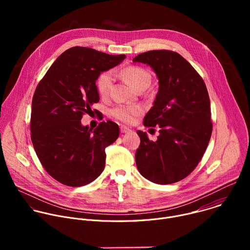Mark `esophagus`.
<instances>
[{"instance_id": "esophagus-1", "label": "esophagus", "mask_w": 250, "mask_h": 250, "mask_svg": "<svg viewBox=\"0 0 250 250\" xmlns=\"http://www.w3.org/2000/svg\"><path fill=\"white\" fill-rule=\"evenodd\" d=\"M120 129H121V132H123V133H126V132L130 131V129L127 126H125V125H121Z\"/></svg>"}]
</instances>
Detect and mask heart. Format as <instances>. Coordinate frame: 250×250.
<instances>
[{"mask_svg": "<svg viewBox=\"0 0 250 250\" xmlns=\"http://www.w3.org/2000/svg\"><path fill=\"white\" fill-rule=\"evenodd\" d=\"M121 77L135 90L147 88L151 83V75L148 71L139 66H127L120 72ZM113 84V77L110 72L102 73L97 79V89L101 96L108 95ZM140 105H118L112 110V116L117 120L130 124L142 114Z\"/></svg>", "mask_w": 250, "mask_h": 250, "instance_id": "heart-1", "label": "heart"}]
</instances>
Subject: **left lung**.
Instances as JSON below:
<instances>
[{"label": "left lung", "instance_id": "left-lung-1", "mask_svg": "<svg viewBox=\"0 0 250 250\" xmlns=\"http://www.w3.org/2000/svg\"><path fill=\"white\" fill-rule=\"evenodd\" d=\"M133 61L149 65L159 80L154 104L144 119L145 126L160 128L159 135L152 141L146 132L136 131L140 137L135 153L137 169L153 183H176L197 167L211 135L206 84L175 51L151 50L138 54Z\"/></svg>", "mask_w": 250, "mask_h": 250}]
</instances>
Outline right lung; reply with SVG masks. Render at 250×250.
I'll return each instance as SVG.
<instances>
[{
    "instance_id": "1",
    "label": "right lung",
    "mask_w": 250,
    "mask_h": 250,
    "mask_svg": "<svg viewBox=\"0 0 250 250\" xmlns=\"http://www.w3.org/2000/svg\"><path fill=\"white\" fill-rule=\"evenodd\" d=\"M125 57L71 47L54 61L35 89L31 141L42 165L59 183L84 186L104 171V149L119 137V125L106 121L93 129L83 126L81 119L100 101L96 86L100 74Z\"/></svg>"
}]
</instances>
